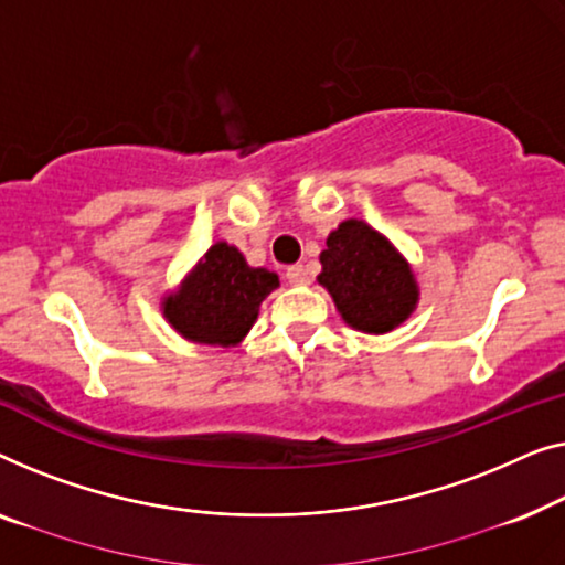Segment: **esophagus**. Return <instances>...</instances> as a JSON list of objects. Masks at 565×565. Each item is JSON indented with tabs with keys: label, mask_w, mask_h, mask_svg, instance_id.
<instances>
[{
	"label": "esophagus",
	"mask_w": 565,
	"mask_h": 565,
	"mask_svg": "<svg viewBox=\"0 0 565 565\" xmlns=\"http://www.w3.org/2000/svg\"><path fill=\"white\" fill-rule=\"evenodd\" d=\"M286 281L294 284V286H301V284H307V281H309V274H307V268L301 266V264H297V266H289V268H286Z\"/></svg>",
	"instance_id": "esophagus-1"
}]
</instances>
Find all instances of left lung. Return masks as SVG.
<instances>
[{
    "mask_svg": "<svg viewBox=\"0 0 565 565\" xmlns=\"http://www.w3.org/2000/svg\"><path fill=\"white\" fill-rule=\"evenodd\" d=\"M317 276L343 320L363 332H388L417 305V284L392 243L361 220H348L328 237Z\"/></svg>",
    "mask_w": 565,
    "mask_h": 565,
    "instance_id": "1",
    "label": "left lung"
}]
</instances>
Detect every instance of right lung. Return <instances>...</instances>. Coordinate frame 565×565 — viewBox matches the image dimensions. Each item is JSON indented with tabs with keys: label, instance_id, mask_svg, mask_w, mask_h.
Here are the masks:
<instances>
[{
	"label": "right lung",
	"instance_id": "1",
	"mask_svg": "<svg viewBox=\"0 0 565 565\" xmlns=\"http://www.w3.org/2000/svg\"><path fill=\"white\" fill-rule=\"evenodd\" d=\"M279 286V276L250 268L233 245L217 243L202 264L163 301V315L186 340L235 345L256 322L258 307Z\"/></svg>",
	"mask_w": 565,
	"mask_h": 565
}]
</instances>
